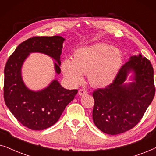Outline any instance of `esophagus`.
<instances>
[{"instance_id": "obj_1", "label": "esophagus", "mask_w": 156, "mask_h": 156, "mask_svg": "<svg viewBox=\"0 0 156 156\" xmlns=\"http://www.w3.org/2000/svg\"><path fill=\"white\" fill-rule=\"evenodd\" d=\"M88 92H87V90H85V89H80V90H78V95H83L85 94H86Z\"/></svg>"}]
</instances>
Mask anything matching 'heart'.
<instances>
[{"label":"heart","mask_w":156,"mask_h":156,"mask_svg":"<svg viewBox=\"0 0 156 156\" xmlns=\"http://www.w3.org/2000/svg\"><path fill=\"white\" fill-rule=\"evenodd\" d=\"M122 61L121 53L118 48L98 43L76 50L73 60H63L61 70L66 80L73 86L82 83L83 74H87L91 86L103 88L115 79Z\"/></svg>","instance_id":"heart-1"}]
</instances>
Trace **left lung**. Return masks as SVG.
<instances>
[{
    "instance_id": "8db88e82",
    "label": "left lung",
    "mask_w": 156,
    "mask_h": 156,
    "mask_svg": "<svg viewBox=\"0 0 156 156\" xmlns=\"http://www.w3.org/2000/svg\"><path fill=\"white\" fill-rule=\"evenodd\" d=\"M133 72V81L125 82ZM153 68L141 54L131 56L120 68L113 83L93 91V123L105 133L117 135L136 126L155 95Z\"/></svg>"
}]
</instances>
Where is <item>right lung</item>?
Wrapping results in <instances>:
<instances>
[{"label": "right lung", "mask_w": 156, "mask_h": 156, "mask_svg": "<svg viewBox=\"0 0 156 156\" xmlns=\"http://www.w3.org/2000/svg\"><path fill=\"white\" fill-rule=\"evenodd\" d=\"M63 37H33L16 48L4 69V101L16 119L29 129L44 130L54 125L66 107L74 99L78 90H67L53 80L46 88L31 90L25 85L21 69L31 53H41L53 58L55 73H61Z\"/></svg>", "instance_id": "right-lung-1"}]
</instances>
